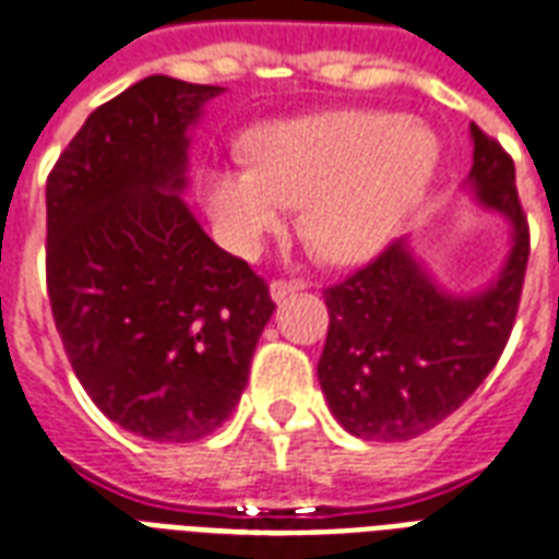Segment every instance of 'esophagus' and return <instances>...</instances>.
<instances>
[{
    "mask_svg": "<svg viewBox=\"0 0 559 559\" xmlns=\"http://www.w3.org/2000/svg\"><path fill=\"white\" fill-rule=\"evenodd\" d=\"M305 287H308V284H305L301 278H275L270 284V293L275 301H281V298H287L289 293H296V289H305Z\"/></svg>",
    "mask_w": 559,
    "mask_h": 559,
    "instance_id": "34e87169",
    "label": "esophagus"
}]
</instances>
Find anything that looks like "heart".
Masks as SVG:
<instances>
[{"label": "heart", "instance_id": "1", "mask_svg": "<svg viewBox=\"0 0 559 559\" xmlns=\"http://www.w3.org/2000/svg\"><path fill=\"white\" fill-rule=\"evenodd\" d=\"M440 146L419 122L383 110H334L263 128L251 164L207 169L219 231L242 254L261 249L301 202L298 228L334 263L372 254L416 207Z\"/></svg>", "mask_w": 559, "mask_h": 559}]
</instances>
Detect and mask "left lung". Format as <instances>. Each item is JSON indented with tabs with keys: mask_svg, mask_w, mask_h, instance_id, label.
I'll list each match as a JSON object with an SVG mask.
<instances>
[{
	"mask_svg": "<svg viewBox=\"0 0 559 559\" xmlns=\"http://www.w3.org/2000/svg\"><path fill=\"white\" fill-rule=\"evenodd\" d=\"M472 185L513 223L501 278L480 296L433 287L402 240L325 287L328 336L317 374L336 421L355 437L404 442L431 431L478 390L504 352L525 287L531 231L504 146L472 126Z\"/></svg>",
	"mask_w": 559,
	"mask_h": 559,
	"instance_id": "8db88e82",
	"label": "left lung"
}]
</instances>
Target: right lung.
Here are the masks:
<instances>
[{
  "mask_svg": "<svg viewBox=\"0 0 559 559\" xmlns=\"http://www.w3.org/2000/svg\"><path fill=\"white\" fill-rule=\"evenodd\" d=\"M223 87L148 75L93 110L46 178V289L93 404L155 442L213 433L240 402L275 301L187 204V126Z\"/></svg>",
  "mask_w": 559,
  "mask_h": 559,
  "instance_id": "1",
  "label": "right lung"
}]
</instances>
